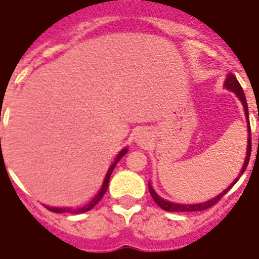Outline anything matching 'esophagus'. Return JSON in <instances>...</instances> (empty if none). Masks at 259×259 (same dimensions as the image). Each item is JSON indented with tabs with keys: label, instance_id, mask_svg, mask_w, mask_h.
Masks as SVG:
<instances>
[{
	"label": "esophagus",
	"instance_id": "34e87169",
	"mask_svg": "<svg viewBox=\"0 0 259 259\" xmlns=\"http://www.w3.org/2000/svg\"><path fill=\"white\" fill-rule=\"evenodd\" d=\"M136 141L138 142V145H146V137H145V134L144 133H138L137 136H136Z\"/></svg>",
	"mask_w": 259,
	"mask_h": 259
}]
</instances>
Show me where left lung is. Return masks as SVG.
<instances>
[{"mask_svg":"<svg viewBox=\"0 0 259 259\" xmlns=\"http://www.w3.org/2000/svg\"><path fill=\"white\" fill-rule=\"evenodd\" d=\"M225 86H226V89L231 90V91H234V93L237 94V97L239 98L242 103H243L246 117L249 118V110H247V102H246L245 93H243L242 86L239 84V82H238L237 78H235L233 74H230L229 76H227V79H226ZM258 121H259V118H258ZM258 144H259V138H258ZM250 154H251V132H250V127H249V145H247V156H246L245 164H243V168H242V170H241V175L245 172L246 166H247V164H249ZM237 181H238V179L234 181L233 184L230 185L229 188L226 189V191H223L221 195H218L217 197H213L212 200L205 201V203H200V204H176V203H170V201H166V200H164V199H161V197L158 196L157 193L154 192L153 188L150 187V184H148V185H149L150 195H152L153 200L156 201V204H157L158 207H161L162 209H165V211H169V212H191V211H203V209H207V208H209V207H212L213 204H217L218 201L221 200L222 197L225 196V193L229 192L230 188H231V187H233V185L235 184Z\"/></svg>","mask_w":259,"mask_h":259,"instance_id":"8db88e82","label":"left lung"}]
</instances>
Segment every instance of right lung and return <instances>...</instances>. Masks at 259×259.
<instances>
[{
  "label": "right lung",
  "mask_w": 259,
  "mask_h": 259,
  "mask_svg": "<svg viewBox=\"0 0 259 259\" xmlns=\"http://www.w3.org/2000/svg\"><path fill=\"white\" fill-rule=\"evenodd\" d=\"M126 152L127 150L123 149L119 152V154L117 156V158H115V161L113 162V165L110 166L109 172H107V175H106L105 177V181H103V185H102L101 191H99V193H98L97 196L94 197L93 200L90 201L89 204H86L84 207H82V208H76V209H71V208H54V207H47V208L50 209V211H52V212H58V213H62V212H70V213H82V212H86V211H90V209L93 208L94 205L97 204L98 201L101 200L102 197H103V195H105V192L107 191V188H109V180H110V176H111V172H113V169L115 168V165H117V162L121 160L123 156L126 154Z\"/></svg>",
  "instance_id": "1"
}]
</instances>
